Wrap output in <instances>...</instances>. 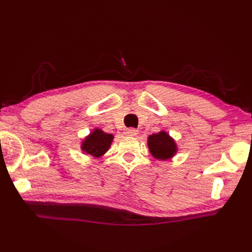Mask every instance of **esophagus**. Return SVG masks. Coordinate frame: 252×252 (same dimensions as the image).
Segmentation results:
<instances>
[{
    "mask_svg": "<svg viewBox=\"0 0 252 252\" xmlns=\"http://www.w3.org/2000/svg\"><path fill=\"white\" fill-rule=\"evenodd\" d=\"M126 134L129 135V136H135V135H137V130H135V129H133V127H131V129H127V130H126Z\"/></svg>",
    "mask_w": 252,
    "mask_h": 252,
    "instance_id": "esophagus-1",
    "label": "esophagus"
}]
</instances>
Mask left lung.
<instances>
[{
    "label": "left lung",
    "instance_id": "obj_1",
    "mask_svg": "<svg viewBox=\"0 0 252 252\" xmlns=\"http://www.w3.org/2000/svg\"><path fill=\"white\" fill-rule=\"evenodd\" d=\"M147 144L149 152L155 158L159 160L172 158L178 152L174 140L164 131L149 135Z\"/></svg>",
    "mask_w": 252,
    "mask_h": 252
}]
</instances>
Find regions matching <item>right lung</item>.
Listing matches in <instances>:
<instances>
[{"mask_svg":"<svg viewBox=\"0 0 252 252\" xmlns=\"http://www.w3.org/2000/svg\"><path fill=\"white\" fill-rule=\"evenodd\" d=\"M112 140H114L112 134H107L100 129H94L92 133H90V135L84 138L81 149L85 154L99 158L108 151Z\"/></svg>","mask_w":252,"mask_h":252,"instance_id":"right-lung-1","label":"right lung"}]
</instances>
